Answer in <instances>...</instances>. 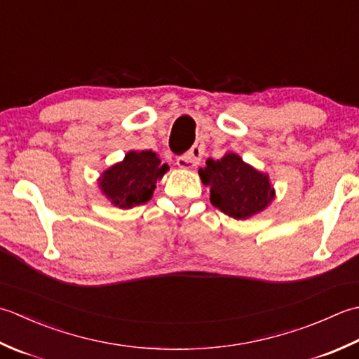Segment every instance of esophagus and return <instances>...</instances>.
I'll return each mask as SVG.
<instances>
[{
	"mask_svg": "<svg viewBox=\"0 0 359 359\" xmlns=\"http://www.w3.org/2000/svg\"><path fill=\"white\" fill-rule=\"evenodd\" d=\"M204 155V145L201 142L195 144L184 155L177 159V165L181 169H194V167L200 163Z\"/></svg>",
	"mask_w": 359,
	"mask_h": 359,
	"instance_id": "obj_1",
	"label": "esophagus"
}]
</instances>
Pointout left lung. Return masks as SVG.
Segmentation results:
<instances>
[{
	"label": "left lung",
	"mask_w": 359,
	"mask_h": 359,
	"mask_svg": "<svg viewBox=\"0 0 359 359\" xmlns=\"http://www.w3.org/2000/svg\"><path fill=\"white\" fill-rule=\"evenodd\" d=\"M200 177L210 186V203L226 215L245 220L259 214L274 198L266 175L243 163L238 155L228 153L222 159H208Z\"/></svg>",
	"instance_id": "left-lung-1"
}]
</instances>
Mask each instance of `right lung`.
I'll return each mask as SVG.
<instances>
[{"label":"right lung","mask_w":359,"mask_h":359,"mask_svg":"<svg viewBox=\"0 0 359 359\" xmlns=\"http://www.w3.org/2000/svg\"><path fill=\"white\" fill-rule=\"evenodd\" d=\"M167 169V164H161L151 150L130 151L122 163L104 172L99 186L114 206L130 209L151 198L156 181L163 178Z\"/></svg>","instance_id":"right-lung-1"}]
</instances>
